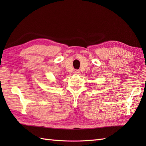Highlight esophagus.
Listing matches in <instances>:
<instances>
[{
  "label": "esophagus",
  "instance_id": "34e87169",
  "mask_svg": "<svg viewBox=\"0 0 146 146\" xmlns=\"http://www.w3.org/2000/svg\"><path fill=\"white\" fill-rule=\"evenodd\" d=\"M75 74H76V75H78V74H79L80 72L79 70H76V71H75Z\"/></svg>",
  "mask_w": 146,
  "mask_h": 146
}]
</instances>
